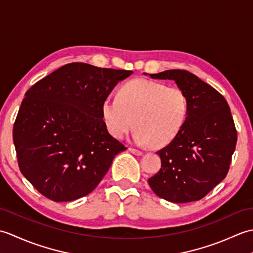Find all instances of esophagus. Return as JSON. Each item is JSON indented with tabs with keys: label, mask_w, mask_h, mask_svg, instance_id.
<instances>
[{
	"label": "esophagus",
	"mask_w": 253,
	"mask_h": 253,
	"mask_svg": "<svg viewBox=\"0 0 253 253\" xmlns=\"http://www.w3.org/2000/svg\"><path fill=\"white\" fill-rule=\"evenodd\" d=\"M129 151H130L132 154L138 155V157H140V155H142V152H141V151H139V150H137V149L129 148Z\"/></svg>",
	"instance_id": "obj_1"
}]
</instances>
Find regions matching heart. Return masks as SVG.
Instances as JSON below:
<instances>
[{"mask_svg": "<svg viewBox=\"0 0 253 253\" xmlns=\"http://www.w3.org/2000/svg\"><path fill=\"white\" fill-rule=\"evenodd\" d=\"M102 116L113 136L123 139L133 126L137 144L163 147L178 136L189 112L186 93L178 87L147 79H133L122 85L117 98H106Z\"/></svg>", "mask_w": 253, "mask_h": 253, "instance_id": "b5f03b06", "label": "heart"}]
</instances>
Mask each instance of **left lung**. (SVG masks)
I'll return each mask as SVG.
<instances>
[{
  "label": "left lung",
  "instance_id": "left-lung-1",
  "mask_svg": "<svg viewBox=\"0 0 253 253\" xmlns=\"http://www.w3.org/2000/svg\"><path fill=\"white\" fill-rule=\"evenodd\" d=\"M150 77L174 80L187 95L189 112L178 136L157 152L161 169L149 178V185L169 202L198 201L228 173L237 131L227 101L187 71L169 69Z\"/></svg>",
  "mask_w": 253,
  "mask_h": 253
}]
</instances>
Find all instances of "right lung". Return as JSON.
Returning <instances> with one entry per match:
<instances>
[{
    "mask_svg": "<svg viewBox=\"0 0 253 253\" xmlns=\"http://www.w3.org/2000/svg\"><path fill=\"white\" fill-rule=\"evenodd\" d=\"M131 74L71 63L27 91L13 140L21 174L44 197L66 202L87 196L127 149L107 131L101 109Z\"/></svg>",
    "mask_w": 253,
    "mask_h": 253,
    "instance_id": "right-lung-1",
    "label": "right lung"
}]
</instances>
